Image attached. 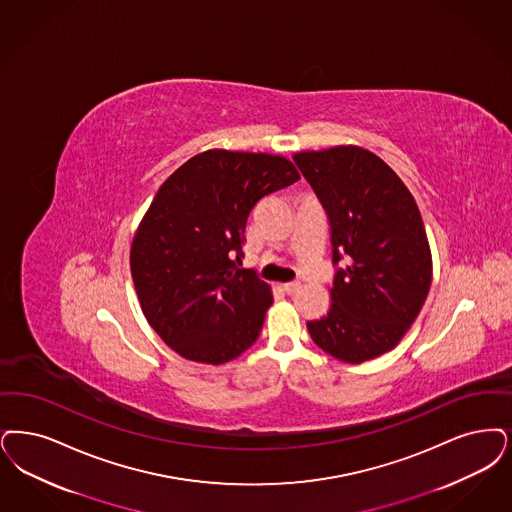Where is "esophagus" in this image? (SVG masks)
Here are the masks:
<instances>
[{
	"mask_svg": "<svg viewBox=\"0 0 512 512\" xmlns=\"http://www.w3.org/2000/svg\"><path fill=\"white\" fill-rule=\"evenodd\" d=\"M284 291H286L287 295H293L295 291H299V287H301V282L299 280H293V282H287L284 284Z\"/></svg>",
	"mask_w": 512,
	"mask_h": 512,
	"instance_id": "obj_1",
	"label": "esophagus"
}]
</instances>
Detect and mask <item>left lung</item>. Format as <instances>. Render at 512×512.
Segmentation results:
<instances>
[{
  "label": "left lung",
  "mask_w": 512,
  "mask_h": 512,
  "mask_svg": "<svg viewBox=\"0 0 512 512\" xmlns=\"http://www.w3.org/2000/svg\"><path fill=\"white\" fill-rule=\"evenodd\" d=\"M293 160L326 209L335 266L331 307L307 322L308 333L329 356L362 364L396 347L427 299L432 259L419 207L389 165L360 146Z\"/></svg>",
  "instance_id": "1"
}]
</instances>
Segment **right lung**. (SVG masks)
<instances>
[{
	"label": "right lung",
	"mask_w": 512,
	"mask_h": 512,
	"mask_svg": "<svg viewBox=\"0 0 512 512\" xmlns=\"http://www.w3.org/2000/svg\"><path fill=\"white\" fill-rule=\"evenodd\" d=\"M299 179L282 156L207 150L160 186L131 246V276L148 324L186 360L219 366L257 341L272 293L238 266L247 217Z\"/></svg>",
	"instance_id": "1"
}]
</instances>
